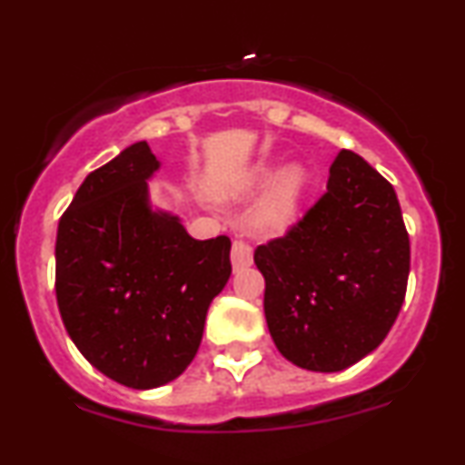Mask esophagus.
Masks as SVG:
<instances>
[{"mask_svg":"<svg viewBox=\"0 0 465 465\" xmlns=\"http://www.w3.org/2000/svg\"><path fill=\"white\" fill-rule=\"evenodd\" d=\"M251 262H253V249H251V244L244 242V240H240V238L233 240V244H232L233 271L247 269Z\"/></svg>","mask_w":465,"mask_h":465,"instance_id":"1","label":"esophagus"}]
</instances>
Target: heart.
I'll use <instances>...</instances> for the list:
<instances>
[{
    "instance_id": "heart-1",
    "label": "heart",
    "mask_w": 465,
    "mask_h": 465,
    "mask_svg": "<svg viewBox=\"0 0 465 465\" xmlns=\"http://www.w3.org/2000/svg\"><path fill=\"white\" fill-rule=\"evenodd\" d=\"M269 168L255 170L247 181H242L236 188L229 190V194H242V192L255 188V185H260L262 181L269 179ZM303 190H306V170L300 168V165L286 168L284 173L273 181V185L266 190V194L260 199L258 205H255L253 225L264 233L284 232V229H288L297 221Z\"/></svg>"
}]
</instances>
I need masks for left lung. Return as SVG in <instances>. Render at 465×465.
<instances>
[{
  "label": "left lung",
  "instance_id": "1",
  "mask_svg": "<svg viewBox=\"0 0 465 465\" xmlns=\"http://www.w3.org/2000/svg\"><path fill=\"white\" fill-rule=\"evenodd\" d=\"M253 260L280 354L311 371L345 370L385 341L407 295L411 247L396 190L341 151L328 192Z\"/></svg>",
  "mask_w": 465,
  "mask_h": 465
}]
</instances>
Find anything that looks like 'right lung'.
I'll list each match as a JSON object with an SVG mask.
<instances>
[{
  "label": "right lung",
  "mask_w": 465,
  "mask_h": 465,
  "mask_svg": "<svg viewBox=\"0 0 465 465\" xmlns=\"http://www.w3.org/2000/svg\"><path fill=\"white\" fill-rule=\"evenodd\" d=\"M159 168L137 142L83 181L56 233V302L69 339L131 389L174 381L196 356L207 308L232 275V240H194L153 212Z\"/></svg>",
  "instance_id": "add662e5"
}]
</instances>
